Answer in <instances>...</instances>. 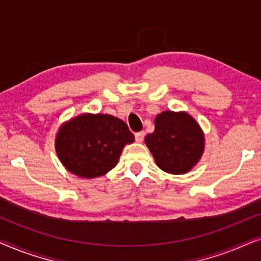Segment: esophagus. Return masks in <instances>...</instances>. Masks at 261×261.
Returning <instances> with one entry per match:
<instances>
[{
    "mask_svg": "<svg viewBox=\"0 0 261 261\" xmlns=\"http://www.w3.org/2000/svg\"><path fill=\"white\" fill-rule=\"evenodd\" d=\"M144 138H145V132H138V133H135V140L138 142L144 141Z\"/></svg>",
    "mask_w": 261,
    "mask_h": 261,
    "instance_id": "obj_1",
    "label": "esophagus"
}]
</instances>
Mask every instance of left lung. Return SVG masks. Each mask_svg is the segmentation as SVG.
<instances>
[{
	"instance_id": "left-lung-1",
	"label": "left lung",
	"mask_w": 261,
	"mask_h": 261,
	"mask_svg": "<svg viewBox=\"0 0 261 261\" xmlns=\"http://www.w3.org/2000/svg\"><path fill=\"white\" fill-rule=\"evenodd\" d=\"M154 132L145 144L160 170L172 174L189 172L204 151V134L194 117L185 112L160 113L154 119Z\"/></svg>"
}]
</instances>
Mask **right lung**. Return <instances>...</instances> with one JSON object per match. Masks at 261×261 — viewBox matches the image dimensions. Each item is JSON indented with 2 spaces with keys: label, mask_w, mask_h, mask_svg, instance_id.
I'll return each mask as SVG.
<instances>
[{
  "label": "right lung",
  "mask_w": 261,
  "mask_h": 261,
  "mask_svg": "<svg viewBox=\"0 0 261 261\" xmlns=\"http://www.w3.org/2000/svg\"><path fill=\"white\" fill-rule=\"evenodd\" d=\"M133 141L122 120L108 114H82L60 126L56 152L67 171L90 179L114 169L124 146Z\"/></svg>",
  "instance_id": "obj_1"
}]
</instances>
